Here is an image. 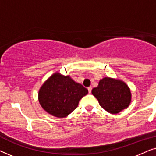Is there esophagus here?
<instances>
[{"label":"esophagus","mask_w":156,"mask_h":156,"mask_svg":"<svg viewBox=\"0 0 156 156\" xmlns=\"http://www.w3.org/2000/svg\"><path fill=\"white\" fill-rule=\"evenodd\" d=\"M87 89H88L89 93V94H90V93L91 92V89H92V87H88V88H87Z\"/></svg>","instance_id":"34e87169"}]
</instances>
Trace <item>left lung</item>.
Instances as JSON below:
<instances>
[{
  "instance_id": "obj_1",
  "label": "left lung",
  "mask_w": 156,
  "mask_h": 156,
  "mask_svg": "<svg viewBox=\"0 0 156 156\" xmlns=\"http://www.w3.org/2000/svg\"><path fill=\"white\" fill-rule=\"evenodd\" d=\"M100 106L111 114H117L129 106L131 94L124 82L109 77L99 81V85L91 91Z\"/></svg>"
}]
</instances>
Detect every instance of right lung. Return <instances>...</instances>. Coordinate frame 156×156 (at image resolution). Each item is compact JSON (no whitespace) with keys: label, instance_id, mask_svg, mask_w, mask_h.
Listing matches in <instances>:
<instances>
[{"label":"right lung","instance_id":"right-lung-1","mask_svg":"<svg viewBox=\"0 0 156 156\" xmlns=\"http://www.w3.org/2000/svg\"><path fill=\"white\" fill-rule=\"evenodd\" d=\"M88 90L69 76L53 74L44 83L38 94L40 105L52 116L63 118L78 106L80 100Z\"/></svg>","mask_w":156,"mask_h":156}]
</instances>
